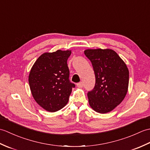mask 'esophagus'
Returning <instances> with one entry per match:
<instances>
[{"mask_svg": "<svg viewBox=\"0 0 150 150\" xmlns=\"http://www.w3.org/2000/svg\"><path fill=\"white\" fill-rule=\"evenodd\" d=\"M83 83H82V82H79V83H77V86L78 87V88H82L83 87Z\"/></svg>", "mask_w": 150, "mask_h": 150, "instance_id": "34e87169", "label": "esophagus"}]
</instances>
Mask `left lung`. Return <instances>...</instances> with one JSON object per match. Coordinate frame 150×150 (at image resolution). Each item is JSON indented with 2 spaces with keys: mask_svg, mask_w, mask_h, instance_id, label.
<instances>
[{
  "mask_svg": "<svg viewBox=\"0 0 150 150\" xmlns=\"http://www.w3.org/2000/svg\"><path fill=\"white\" fill-rule=\"evenodd\" d=\"M84 54L95 75V87L88 93L89 104L97 113L110 112L122 103L128 92V67L111 49H88Z\"/></svg>",
  "mask_w": 150,
  "mask_h": 150,
  "instance_id": "left-lung-1",
  "label": "left lung"
}]
</instances>
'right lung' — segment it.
Listing matches in <instances>:
<instances>
[{
    "instance_id": "right-lung-1",
    "label": "right lung",
    "mask_w": 150,
    "mask_h": 150,
    "mask_svg": "<svg viewBox=\"0 0 150 150\" xmlns=\"http://www.w3.org/2000/svg\"><path fill=\"white\" fill-rule=\"evenodd\" d=\"M71 50H57L42 54L34 63L30 72L31 94L43 109L55 112L68 103L72 88L75 86L69 80L67 60Z\"/></svg>"
}]
</instances>
